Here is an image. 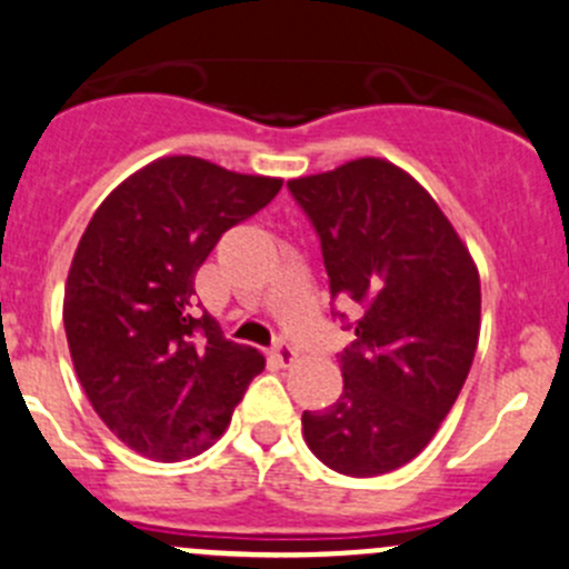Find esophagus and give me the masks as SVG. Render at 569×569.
Segmentation results:
<instances>
[{
	"label": "esophagus",
	"instance_id": "1",
	"mask_svg": "<svg viewBox=\"0 0 569 569\" xmlns=\"http://www.w3.org/2000/svg\"><path fill=\"white\" fill-rule=\"evenodd\" d=\"M270 357H273V360L279 362V366H293L296 357H299V351H296V346L290 343V340L279 338L273 343V349H270Z\"/></svg>",
	"mask_w": 569,
	"mask_h": 569
}]
</instances>
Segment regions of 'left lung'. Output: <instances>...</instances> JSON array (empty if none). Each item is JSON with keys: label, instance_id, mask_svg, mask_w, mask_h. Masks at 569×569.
<instances>
[{"label": "left lung", "instance_id": "obj_1", "mask_svg": "<svg viewBox=\"0 0 569 569\" xmlns=\"http://www.w3.org/2000/svg\"><path fill=\"white\" fill-rule=\"evenodd\" d=\"M288 187L318 231L329 293L357 316L343 393L305 410V441L349 478L393 472L430 443L472 369L478 268L430 192L391 161L355 159Z\"/></svg>", "mask_w": 569, "mask_h": 569}]
</instances>
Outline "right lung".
<instances>
[{"instance_id":"right-lung-1","label":"right lung","mask_w":569,"mask_h":569,"mask_svg":"<svg viewBox=\"0 0 569 569\" xmlns=\"http://www.w3.org/2000/svg\"><path fill=\"white\" fill-rule=\"evenodd\" d=\"M281 178L164 156L100 203L69 268L63 327L108 430L153 461H183L229 427L264 369L198 310L194 273L223 231L268 207Z\"/></svg>"}]
</instances>
